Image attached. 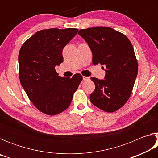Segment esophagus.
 Segmentation results:
<instances>
[{
    "label": "esophagus",
    "mask_w": 158,
    "mask_h": 158,
    "mask_svg": "<svg viewBox=\"0 0 158 158\" xmlns=\"http://www.w3.org/2000/svg\"><path fill=\"white\" fill-rule=\"evenodd\" d=\"M83 79H84V81H88V80L90 79V77L84 76V77H83Z\"/></svg>",
    "instance_id": "esophagus-1"
}]
</instances>
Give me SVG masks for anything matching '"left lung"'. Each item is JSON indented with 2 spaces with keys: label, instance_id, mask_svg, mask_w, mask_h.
<instances>
[{
  "label": "left lung",
  "instance_id": "8db88e82",
  "mask_svg": "<svg viewBox=\"0 0 158 158\" xmlns=\"http://www.w3.org/2000/svg\"><path fill=\"white\" fill-rule=\"evenodd\" d=\"M78 34L92 51L93 65L105 67V80L90 78L95 85L90 101L104 111L118 110L129 100L137 76L138 63L132 43L124 34L105 26L81 29Z\"/></svg>",
  "mask_w": 158,
  "mask_h": 158
}]
</instances>
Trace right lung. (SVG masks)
<instances>
[{
    "label": "right lung",
    "instance_id": "obj_1",
    "mask_svg": "<svg viewBox=\"0 0 158 158\" xmlns=\"http://www.w3.org/2000/svg\"><path fill=\"white\" fill-rule=\"evenodd\" d=\"M77 32L72 28L37 31L19 53L21 84L33 105L47 115L54 116L68 109L83 79L80 74L60 77L55 69L63 61V48Z\"/></svg>",
    "mask_w": 158,
    "mask_h": 158
}]
</instances>
